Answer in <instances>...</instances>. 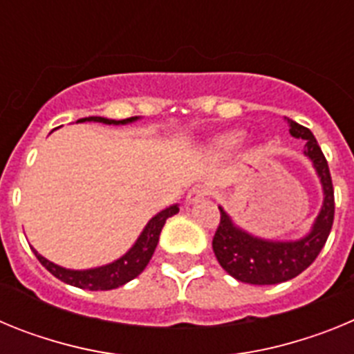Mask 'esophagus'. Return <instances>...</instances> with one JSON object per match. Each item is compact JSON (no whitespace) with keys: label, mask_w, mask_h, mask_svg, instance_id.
Masks as SVG:
<instances>
[{"label":"esophagus","mask_w":354,"mask_h":354,"mask_svg":"<svg viewBox=\"0 0 354 354\" xmlns=\"http://www.w3.org/2000/svg\"><path fill=\"white\" fill-rule=\"evenodd\" d=\"M209 195H211V187L205 186V184H198L193 189H189V193L186 196V202L187 204H196V202H200V200Z\"/></svg>","instance_id":"34e87169"}]
</instances>
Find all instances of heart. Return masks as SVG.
<instances>
[{
	"label": "heart",
	"instance_id": "heart-1",
	"mask_svg": "<svg viewBox=\"0 0 354 354\" xmlns=\"http://www.w3.org/2000/svg\"><path fill=\"white\" fill-rule=\"evenodd\" d=\"M243 142V133L241 131H230V133H225L221 136L212 142L211 145V152L218 158H227L230 156L232 152H236L237 147L241 145Z\"/></svg>",
	"mask_w": 354,
	"mask_h": 354
}]
</instances>
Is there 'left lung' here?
Here are the masks:
<instances>
[{
    "instance_id": "1",
    "label": "left lung",
    "mask_w": 354,
    "mask_h": 354,
    "mask_svg": "<svg viewBox=\"0 0 354 354\" xmlns=\"http://www.w3.org/2000/svg\"><path fill=\"white\" fill-rule=\"evenodd\" d=\"M286 120L289 124L290 136L305 140L303 154L310 159L319 177L323 189V205L315 216L310 230L298 239L289 241L253 236L239 227L221 205H218L221 221L212 239L216 259L230 277L252 286L282 283L303 273L323 250L333 225L335 200H333V184H331L326 158L321 152V147L317 145V140L310 129L299 126L298 122L290 118Z\"/></svg>"
}]
</instances>
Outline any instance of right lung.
I'll list each match as a JSON object with an SVG mask.
<instances>
[{
  "label": "right lung",
  "mask_w": 354,
  "mask_h": 354,
  "mask_svg": "<svg viewBox=\"0 0 354 354\" xmlns=\"http://www.w3.org/2000/svg\"><path fill=\"white\" fill-rule=\"evenodd\" d=\"M140 117H131L126 120H111V118L104 117H86L80 118L77 122H101L106 126H127L133 122L138 120ZM179 212V204H174L170 207L162 209L158 214L152 216L138 239L134 241V245L127 250L122 257L117 261L109 262L104 266H97V268H90V270H68L64 266H58L55 262L48 261L42 257L37 250H33L40 264L46 268L51 274H55L58 280L68 283V286L80 287V289H88V290H111L117 287L124 286V283L131 282L133 278L138 277L143 270L147 268L149 261L154 255V250L158 246L159 234H161L162 227L167 223L170 216Z\"/></svg>",
  "instance_id": "right-lung-1"
}]
</instances>
